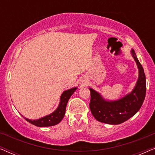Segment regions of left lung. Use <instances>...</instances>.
Here are the masks:
<instances>
[{
    "mask_svg": "<svg viewBox=\"0 0 155 155\" xmlns=\"http://www.w3.org/2000/svg\"><path fill=\"white\" fill-rule=\"evenodd\" d=\"M131 52L139 69L138 80L132 92L118 101H107L99 93L90 89V111L99 122L113 125L122 124L134 116L143 104L146 94L145 75L134 50Z\"/></svg>",
    "mask_w": 155,
    "mask_h": 155,
    "instance_id": "left-lung-1",
    "label": "left lung"
}]
</instances>
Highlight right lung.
<instances>
[{"label": "right lung", "instance_id": "1", "mask_svg": "<svg viewBox=\"0 0 155 155\" xmlns=\"http://www.w3.org/2000/svg\"><path fill=\"white\" fill-rule=\"evenodd\" d=\"M76 89H77V87L70 89V90L65 91L63 93L61 97L60 104H59L58 107L57 108V109L54 113L46 116L45 117L39 118L38 120H30L24 117L25 119H26L27 121L30 123V124L38 127L52 126L58 124L63 119L65 113V109H66L68 101L70 97L73 94Z\"/></svg>", "mask_w": 155, "mask_h": 155}]
</instances>
